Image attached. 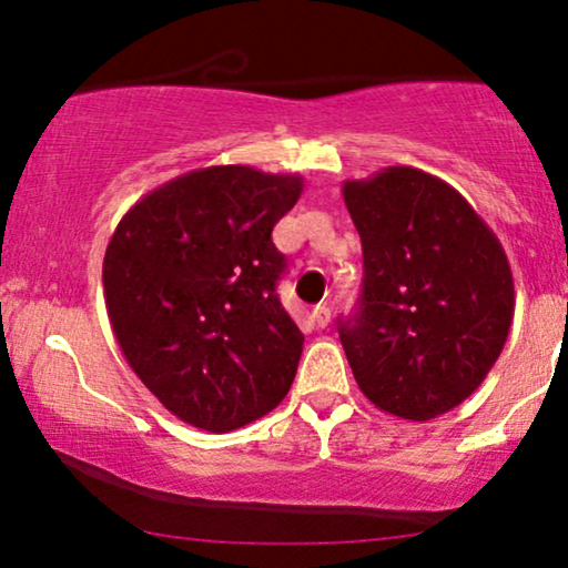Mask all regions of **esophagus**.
Segmentation results:
<instances>
[{"instance_id":"obj_1","label":"esophagus","mask_w":568,"mask_h":568,"mask_svg":"<svg viewBox=\"0 0 568 568\" xmlns=\"http://www.w3.org/2000/svg\"><path fill=\"white\" fill-rule=\"evenodd\" d=\"M313 323L317 328H325L331 323V307L328 305H315L313 307Z\"/></svg>"}]
</instances>
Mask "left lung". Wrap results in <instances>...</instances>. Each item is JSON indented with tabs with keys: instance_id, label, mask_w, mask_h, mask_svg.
Masks as SVG:
<instances>
[{
	"instance_id": "8db88e82",
	"label": "left lung",
	"mask_w": 568,
	"mask_h": 568,
	"mask_svg": "<svg viewBox=\"0 0 568 568\" xmlns=\"http://www.w3.org/2000/svg\"><path fill=\"white\" fill-rule=\"evenodd\" d=\"M364 282L338 336L359 390L385 414L429 422L473 395L499 359L515 282L468 201L416 168L346 181Z\"/></svg>"
}]
</instances>
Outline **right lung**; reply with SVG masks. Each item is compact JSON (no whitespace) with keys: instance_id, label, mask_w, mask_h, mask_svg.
Listing matches in <instances>:
<instances>
[{"instance_id":"right-lung-1","label":"right lung","mask_w":568,"mask_h":568,"mask_svg":"<svg viewBox=\"0 0 568 568\" xmlns=\"http://www.w3.org/2000/svg\"><path fill=\"white\" fill-rule=\"evenodd\" d=\"M300 175L214 165L170 181L123 214L103 261L105 307L129 367L181 422L232 432L274 410L302 336L282 307L271 230Z\"/></svg>"}]
</instances>
